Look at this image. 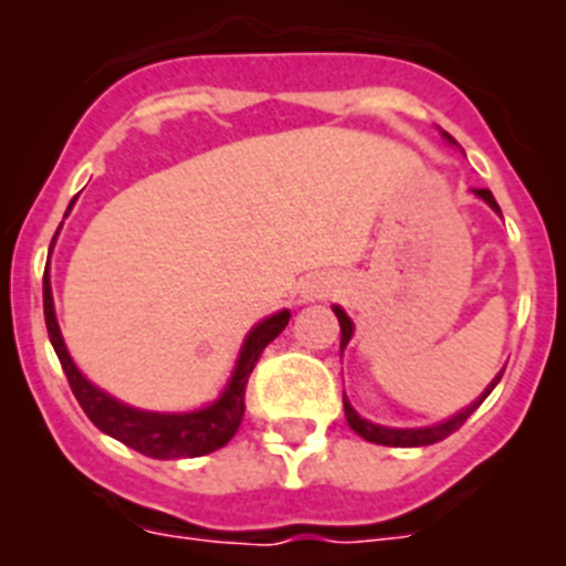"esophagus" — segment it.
I'll return each mask as SVG.
<instances>
[{"instance_id": "esophagus-1", "label": "esophagus", "mask_w": 566, "mask_h": 566, "mask_svg": "<svg viewBox=\"0 0 566 566\" xmlns=\"http://www.w3.org/2000/svg\"><path fill=\"white\" fill-rule=\"evenodd\" d=\"M323 294H326V289L319 286V283H312V286H306L303 297H306V300H317V297H323Z\"/></svg>"}]
</instances>
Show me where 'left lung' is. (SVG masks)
Returning <instances> with one entry per match:
<instances>
[{"label": "left lung", "mask_w": 566, "mask_h": 566, "mask_svg": "<svg viewBox=\"0 0 566 566\" xmlns=\"http://www.w3.org/2000/svg\"><path fill=\"white\" fill-rule=\"evenodd\" d=\"M448 138H451V135H448ZM451 142H453V138H451ZM476 195H479V198H482V201H488L490 207L496 209L499 214H502V209H499L496 198H493V192H490V189H476ZM334 314H337V319H339V332H343V337H339V352H343L345 343H348V339H352L354 326H352V319L345 317L343 308L334 306ZM499 379H502V374H499V377L493 379V382H490V388H488V391L482 394V399H476V402L470 405V408H464L462 413H457V417L448 419V422L433 424V428H408V431H399V428H382V424H374V422H368V419L359 417V413L354 411L352 405H348V399L343 397L345 419H348V424H352V431H354V433H359V437L368 439V442H374V444H388V448H422V444L442 442L444 437H451L453 431H459V428H462V424L468 422L470 413L476 411L479 405H482L484 399H488V394L493 391V388H496Z\"/></svg>", "instance_id": "1"}]
</instances>
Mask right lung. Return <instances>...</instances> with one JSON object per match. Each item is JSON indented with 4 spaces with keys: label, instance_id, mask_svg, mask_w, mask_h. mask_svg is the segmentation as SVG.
I'll list each match as a JSON object with an SVG mask.
<instances>
[{
    "label": "right lung",
    "instance_id": "add662e5",
    "mask_svg": "<svg viewBox=\"0 0 566 566\" xmlns=\"http://www.w3.org/2000/svg\"><path fill=\"white\" fill-rule=\"evenodd\" d=\"M44 323H48V337L56 348V357L64 368V377L70 382V391L78 399L82 411L87 419L96 424L98 431L107 437L118 439L133 451L144 453L149 459H184V457H207V453L218 451L243 422V411H247V385L252 377L254 365H258L260 354L277 337L283 328L289 326V312H280L274 317H266L263 323L249 332L243 352H240L238 368L232 374L227 391L221 399L203 411L195 413H147L135 411L129 405H122L118 399L107 397L98 391L96 385H90L87 379L78 374V368L70 359L67 348H64L62 332H59L56 314H53V294H50L48 269H44Z\"/></svg>",
    "mask_w": 566,
    "mask_h": 566
}]
</instances>
